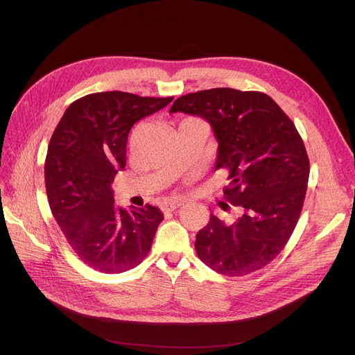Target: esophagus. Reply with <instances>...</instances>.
<instances>
[{
	"label": "esophagus",
	"mask_w": 355,
	"mask_h": 355,
	"mask_svg": "<svg viewBox=\"0 0 355 355\" xmlns=\"http://www.w3.org/2000/svg\"><path fill=\"white\" fill-rule=\"evenodd\" d=\"M181 206H184V202H182V201H177V200L168 201V202H165L164 206H162V211H165V213H168V211H174V210L180 209Z\"/></svg>",
	"instance_id": "34e87169"
}]
</instances>
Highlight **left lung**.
Here are the masks:
<instances>
[{
  "label": "left lung",
  "instance_id": "1",
  "mask_svg": "<svg viewBox=\"0 0 355 355\" xmlns=\"http://www.w3.org/2000/svg\"><path fill=\"white\" fill-rule=\"evenodd\" d=\"M206 119L218 142L216 170L229 173L225 198L240 207L226 223L210 214L196 252L217 273L245 276L281 253L300 220L309 159L293 122L262 92L216 87L178 98L171 109Z\"/></svg>",
  "mask_w": 355,
  "mask_h": 355
}]
</instances>
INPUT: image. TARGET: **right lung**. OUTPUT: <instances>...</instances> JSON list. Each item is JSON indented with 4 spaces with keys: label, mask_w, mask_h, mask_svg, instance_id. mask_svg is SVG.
<instances>
[{
    "label": "right lung",
    "mask_w": 355,
    "mask_h": 355,
    "mask_svg": "<svg viewBox=\"0 0 355 355\" xmlns=\"http://www.w3.org/2000/svg\"><path fill=\"white\" fill-rule=\"evenodd\" d=\"M173 98L101 92L74 101L51 135L44 164L50 210L67 243L89 268L121 273L151 249L164 214L146 206H115L114 182L126 165L130 128Z\"/></svg>",
    "instance_id": "obj_1"
}]
</instances>
